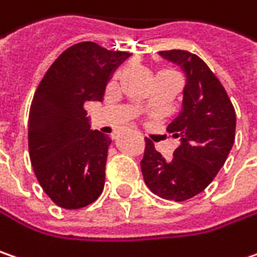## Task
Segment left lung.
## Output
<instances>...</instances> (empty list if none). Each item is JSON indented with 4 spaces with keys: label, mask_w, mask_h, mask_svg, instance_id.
<instances>
[{
    "label": "left lung",
    "mask_w": 257,
    "mask_h": 257,
    "mask_svg": "<svg viewBox=\"0 0 257 257\" xmlns=\"http://www.w3.org/2000/svg\"><path fill=\"white\" fill-rule=\"evenodd\" d=\"M159 55L179 65L186 75L182 109L168 125L179 146L171 159H165L146 139L140 168L153 194L185 201L202 192L223 168L234 143L236 111L202 59L186 50H163Z\"/></svg>",
    "instance_id": "8db88e82"
}]
</instances>
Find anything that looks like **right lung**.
I'll use <instances>...</instances> for the list:
<instances>
[{"instance_id":"right-lung-1","label":"right lung","mask_w":257,"mask_h":257,"mask_svg":"<svg viewBox=\"0 0 257 257\" xmlns=\"http://www.w3.org/2000/svg\"><path fill=\"white\" fill-rule=\"evenodd\" d=\"M130 53L94 42L71 46L46 72L29 114V153L37 181L62 208L92 204L102 192L111 137L91 130L84 104L102 101Z\"/></svg>"}]
</instances>
